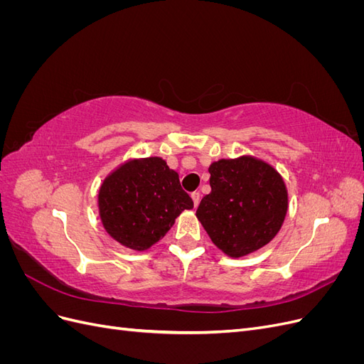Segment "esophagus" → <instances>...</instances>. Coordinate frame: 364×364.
<instances>
[{
    "label": "esophagus",
    "instance_id": "obj_1",
    "mask_svg": "<svg viewBox=\"0 0 364 364\" xmlns=\"http://www.w3.org/2000/svg\"><path fill=\"white\" fill-rule=\"evenodd\" d=\"M191 197H193V202H194V206L197 208V206H199V203H200V193L199 191H194L193 194H191Z\"/></svg>",
    "mask_w": 364,
    "mask_h": 364
}]
</instances>
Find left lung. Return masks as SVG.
<instances>
[{"label": "left lung", "mask_w": 364, "mask_h": 364, "mask_svg": "<svg viewBox=\"0 0 364 364\" xmlns=\"http://www.w3.org/2000/svg\"><path fill=\"white\" fill-rule=\"evenodd\" d=\"M209 185L196 215L213 243L240 258L274 238L289 209L281 174L253 156L220 159L209 165Z\"/></svg>", "instance_id": "1"}]
</instances>
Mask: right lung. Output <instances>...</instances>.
I'll use <instances>...</instances> for the list:
<instances>
[{
	"mask_svg": "<svg viewBox=\"0 0 364 364\" xmlns=\"http://www.w3.org/2000/svg\"><path fill=\"white\" fill-rule=\"evenodd\" d=\"M194 203L162 158L130 159L103 181L98 211L106 232L134 250H147Z\"/></svg>",
	"mask_w": 364,
	"mask_h": 364,
	"instance_id": "right-lung-1",
	"label": "right lung"
}]
</instances>
